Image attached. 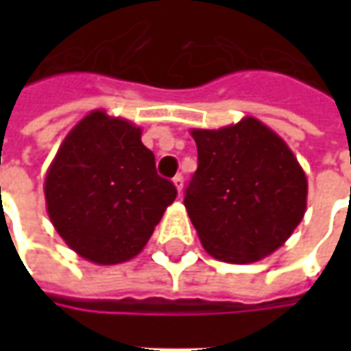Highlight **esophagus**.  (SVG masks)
<instances>
[{
  "label": "esophagus",
  "instance_id": "esophagus-1",
  "mask_svg": "<svg viewBox=\"0 0 351 351\" xmlns=\"http://www.w3.org/2000/svg\"><path fill=\"white\" fill-rule=\"evenodd\" d=\"M173 184L176 186V190L182 191V186H184V176L182 175H176L175 178H173Z\"/></svg>",
  "mask_w": 351,
  "mask_h": 351
}]
</instances>
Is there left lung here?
Masks as SVG:
<instances>
[{
    "label": "left lung",
    "instance_id": "obj_1",
    "mask_svg": "<svg viewBox=\"0 0 351 351\" xmlns=\"http://www.w3.org/2000/svg\"><path fill=\"white\" fill-rule=\"evenodd\" d=\"M197 171L184 205L201 244L226 263H254L286 243L306 210L308 184L282 138L252 116L193 130Z\"/></svg>",
    "mask_w": 351,
    "mask_h": 351
}]
</instances>
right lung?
I'll return each mask as SVG.
<instances>
[{
    "instance_id": "add662e5",
    "label": "right lung",
    "mask_w": 351,
    "mask_h": 351,
    "mask_svg": "<svg viewBox=\"0 0 351 351\" xmlns=\"http://www.w3.org/2000/svg\"><path fill=\"white\" fill-rule=\"evenodd\" d=\"M176 197L156 171L141 130L105 110L64 138L45 180L50 221L65 244L97 265L135 258Z\"/></svg>"
}]
</instances>
